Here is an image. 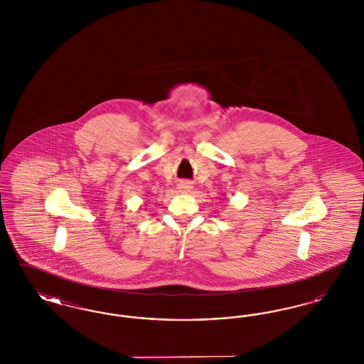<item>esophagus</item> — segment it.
Here are the masks:
<instances>
[{"label":"esophagus","mask_w":364,"mask_h":364,"mask_svg":"<svg viewBox=\"0 0 364 364\" xmlns=\"http://www.w3.org/2000/svg\"><path fill=\"white\" fill-rule=\"evenodd\" d=\"M180 188L184 191H190L192 187H191L190 183H181V184H180Z\"/></svg>","instance_id":"34e87169"}]
</instances>
